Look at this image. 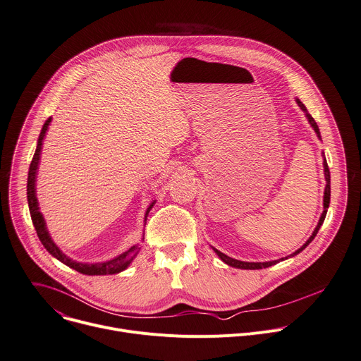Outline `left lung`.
Returning a JSON list of instances; mask_svg holds the SVG:
<instances>
[{
  "label": "left lung",
  "instance_id": "1",
  "mask_svg": "<svg viewBox=\"0 0 361 361\" xmlns=\"http://www.w3.org/2000/svg\"><path fill=\"white\" fill-rule=\"evenodd\" d=\"M297 101V104H298V106L302 109V112L305 114V116H307V119H308V122H310V125L312 126V129L315 130V134H317V137H318V140H321V134H319V128H318V125H317V122L314 121V118L308 114V111H307V108H305V105L300 101V99H295ZM324 154V152H322ZM322 158H324V161H322V166H324V177H325V190H324V210H322V214H321V217H319V220H318V224H317V227L314 228V232H312V235L310 236V239L298 249V250H295L293 253H290L289 256H286V257H281V259H278V260H269V262H243V260H238V259H233V257H231V256H227V255H224V253H221L220 250H217V249H214L213 246V250L216 252V255L224 262L226 265H228V267H232V268H238V269H262V268H269V267H272V265H276L278 262H281V260H285V259H288V257H292V256H295V255H298L300 252H302L312 240H314V238L317 236V233H318V231H319V227L322 226V223H324V219H325V216H326V209H329V206H330V195H331V185H330V170H329V166H326V159H325V157L322 155Z\"/></svg>",
  "mask_w": 361,
  "mask_h": 361
}]
</instances>
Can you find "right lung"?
Segmentation results:
<instances>
[{"instance_id":"obj_1","label":"right lung","mask_w":361,"mask_h":361,"mask_svg":"<svg viewBox=\"0 0 361 361\" xmlns=\"http://www.w3.org/2000/svg\"><path fill=\"white\" fill-rule=\"evenodd\" d=\"M51 122V118H49L43 128H42V133L39 135L37 140V148L35 152V157H32V161L30 164V170H28V178H27V202H28V209H30V214H31V220L32 224L36 227V232L37 236L40 239V242L43 243V246L47 249V252L54 256L57 260H60L61 264H64L66 267L83 274V275H114V274H119L122 271H125L129 265L130 262L135 259V256L140 252L138 246H130L128 250H125L123 253L105 260V262H97V264H83V262H76L72 257L64 255L59 246L53 242L49 231H47V226L44 221L43 214L40 213V207H39V200H37V194H36V181H37V171H39V164H40V155H42V148H43V141L44 137L49 130V125ZM155 204V200L151 202V204L148 206L147 212H145V217L144 221L147 223V217L149 210L152 209V206ZM144 239V238H142Z\"/></svg>"}]
</instances>
